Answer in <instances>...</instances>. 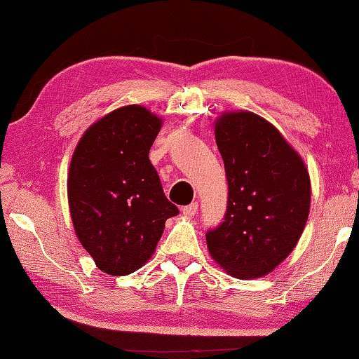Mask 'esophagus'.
<instances>
[{
	"instance_id": "esophagus-1",
	"label": "esophagus",
	"mask_w": 359,
	"mask_h": 359,
	"mask_svg": "<svg viewBox=\"0 0 359 359\" xmlns=\"http://www.w3.org/2000/svg\"><path fill=\"white\" fill-rule=\"evenodd\" d=\"M197 208H199V205H197V202H193V203H189V205H187V207L182 208V212H184V215L188 216V217H193L197 212Z\"/></svg>"
}]
</instances>
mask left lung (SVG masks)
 Segmentation results:
<instances>
[{"instance_id": "left-lung-1", "label": "left lung", "mask_w": 359, "mask_h": 359, "mask_svg": "<svg viewBox=\"0 0 359 359\" xmlns=\"http://www.w3.org/2000/svg\"><path fill=\"white\" fill-rule=\"evenodd\" d=\"M215 134L228 207L224 222L207 233L208 251L234 278H262L292 253L306 228L309 171L278 129L257 114L224 112Z\"/></svg>"}]
</instances>
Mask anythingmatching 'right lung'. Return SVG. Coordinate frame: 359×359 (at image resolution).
Wrapping results in <instances>:
<instances>
[{"mask_svg":"<svg viewBox=\"0 0 359 359\" xmlns=\"http://www.w3.org/2000/svg\"><path fill=\"white\" fill-rule=\"evenodd\" d=\"M160 128L162 120L143 106H123L90 125L74 151L67 174L74 230L112 276L139 270L166 219L179 215L148 157Z\"/></svg>","mask_w":359,"mask_h":359,"instance_id":"1","label":"right lung"}]
</instances>
